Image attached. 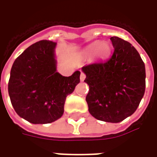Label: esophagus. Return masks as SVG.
Returning a JSON list of instances; mask_svg holds the SVG:
<instances>
[{
	"label": "esophagus",
	"mask_w": 157,
	"mask_h": 157,
	"mask_svg": "<svg viewBox=\"0 0 157 157\" xmlns=\"http://www.w3.org/2000/svg\"><path fill=\"white\" fill-rule=\"evenodd\" d=\"M80 79H81V81H82V82H83V81H84V80L86 79V74L84 73V72H82V73H81Z\"/></svg>",
	"instance_id": "1"
}]
</instances>
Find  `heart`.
<instances>
[{
    "mask_svg": "<svg viewBox=\"0 0 157 157\" xmlns=\"http://www.w3.org/2000/svg\"><path fill=\"white\" fill-rule=\"evenodd\" d=\"M111 51L110 45L108 43H101L100 41H96L89 44L85 49L86 55H92L94 52L99 58H104L109 55Z\"/></svg>",
    "mask_w": 157,
    "mask_h": 157,
    "instance_id": "b5f03b06",
    "label": "heart"
}]
</instances>
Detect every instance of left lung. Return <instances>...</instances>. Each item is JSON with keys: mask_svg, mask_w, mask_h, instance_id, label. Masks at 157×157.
Returning <instances> with one entry per match:
<instances>
[{"mask_svg": "<svg viewBox=\"0 0 157 157\" xmlns=\"http://www.w3.org/2000/svg\"><path fill=\"white\" fill-rule=\"evenodd\" d=\"M112 56L82 67L89 86L88 111L98 120L119 123L138 108L145 90V68L134 46L118 37L110 38Z\"/></svg>", "mask_w": 157, "mask_h": 157, "instance_id": "obj_1", "label": "left lung"}]
</instances>
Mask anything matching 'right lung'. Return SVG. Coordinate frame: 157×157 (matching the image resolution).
I'll use <instances>...</instances> for the list:
<instances>
[{
    "instance_id": "add662e5",
    "label": "right lung",
    "mask_w": 157,
    "mask_h": 157,
    "mask_svg": "<svg viewBox=\"0 0 157 157\" xmlns=\"http://www.w3.org/2000/svg\"><path fill=\"white\" fill-rule=\"evenodd\" d=\"M56 43L41 40L16 59L11 70L8 93L21 118L32 124H49L64 113L66 97L80 82L81 72L63 76L56 71Z\"/></svg>"
}]
</instances>
